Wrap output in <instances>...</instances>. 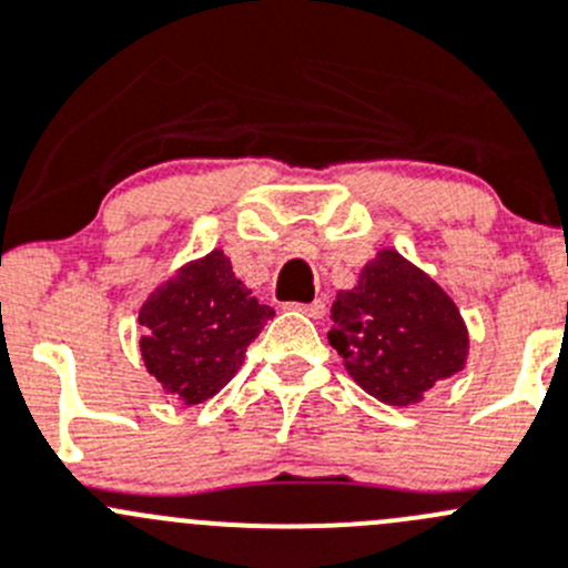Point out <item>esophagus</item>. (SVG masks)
<instances>
[{"mask_svg": "<svg viewBox=\"0 0 568 568\" xmlns=\"http://www.w3.org/2000/svg\"><path fill=\"white\" fill-rule=\"evenodd\" d=\"M288 307L291 311L305 313V316H311V318H322L324 313H327V307H324L322 300H313V302H307V305H288Z\"/></svg>", "mask_w": 568, "mask_h": 568, "instance_id": "esophagus-1", "label": "esophagus"}]
</instances>
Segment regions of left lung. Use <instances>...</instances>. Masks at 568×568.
Listing matches in <instances>:
<instances>
[{
  "label": "left lung",
  "mask_w": 568,
  "mask_h": 568,
  "mask_svg": "<svg viewBox=\"0 0 568 568\" xmlns=\"http://www.w3.org/2000/svg\"><path fill=\"white\" fill-rule=\"evenodd\" d=\"M329 318V346L385 405H416L469 357V329L453 296L396 250H379L355 288L335 294Z\"/></svg>",
  "instance_id": "obj_1"
}]
</instances>
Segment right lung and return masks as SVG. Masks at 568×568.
Masks as SVG:
<instances>
[{"label":"right lung","instance_id":"obj_1","mask_svg":"<svg viewBox=\"0 0 568 568\" xmlns=\"http://www.w3.org/2000/svg\"><path fill=\"white\" fill-rule=\"evenodd\" d=\"M274 316L235 277L222 250L185 263L158 285L138 313L144 366L183 405L216 396L246 357V346Z\"/></svg>","mask_w":568,"mask_h":568}]
</instances>
